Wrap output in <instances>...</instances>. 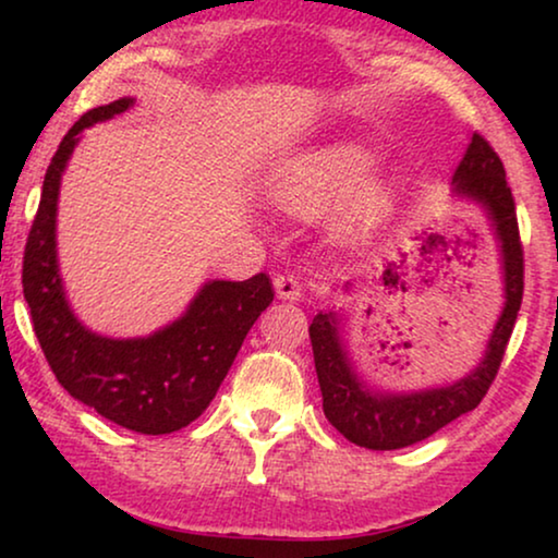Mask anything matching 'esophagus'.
<instances>
[{"mask_svg":"<svg viewBox=\"0 0 558 558\" xmlns=\"http://www.w3.org/2000/svg\"><path fill=\"white\" fill-rule=\"evenodd\" d=\"M274 289H277V294L281 300H300L302 296V281L300 277H294L292 271H284V274H277V279H274Z\"/></svg>","mask_w":558,"mask_h":558,"instance_id":"esophagus-1","label":"esophagus"}]
</instances>
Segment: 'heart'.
Masks as SVG:
<instances>
[{
    "label": "heart",
    "instance_id": "b5f03b06",
    "mask_svg": "<svg viewBox=\"0 0 558 558\" xmlns=\"http://www.w3.org/2000/svg\"><path fill=\"white\" fill-rule=\"evenodd\" d=\"M371 170V157L355 144H332L292 159L281 167L274 195L294 216H317L340 203L361 185ZM391 208V193L384 185H368L353 197L345 213L348 233L363 235L376 228Z\"/></svg>",
    "mask_w": 558,
    "mask_h": 558
}]
</instances>
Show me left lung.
<instances>
[{
  "label": "left lung",
  "mask_w": 558,
  "mask_h": 558,
  "mask_svg": "<svg viewBox=\"0 0 558 558\" xmlns=\"http://www.w3.org/2000/svg\"><path fill=\"white\" fill-rule=\"evenodd\" d=\"M454 190L483 203L487 216L493 218L502 248V266H506V310L490 335L483 363L468 378L457 380L454 386L409 396L365 391L342 353L332 312H319L310 325V340L319 391H323V409L327 422L357 447L384 452L432 437L441 426L475 409L500 371L523 300V243L506 167L480 132H472L464 144L462 159L454 170Z\"/></svg>",
  "instance_id": "obj_1"
}]
</instances>
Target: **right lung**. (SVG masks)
<instances>
[{
    "label": "right lung",
    "instance_id": "right-lung-1",
    "mask_svg": "<svg viewBox=\"0 0 558 558\" xmlns=\"http://www.w3.org/2000/svg\"><path fill=\"white\" fill-rule=\"evenodd\" d=\"M132 98L83 113L45 172L40 205L22 256V292L58 384L109 422L140 434H172L208 409L258 315L274 300L271 279L210 281L187 315L140 340H111L68 310L56 262L60 174L83 129L126 111Z\"/></svg>",
    "mask_w": 558,
    "mask_h": 558
}]
</instances>
